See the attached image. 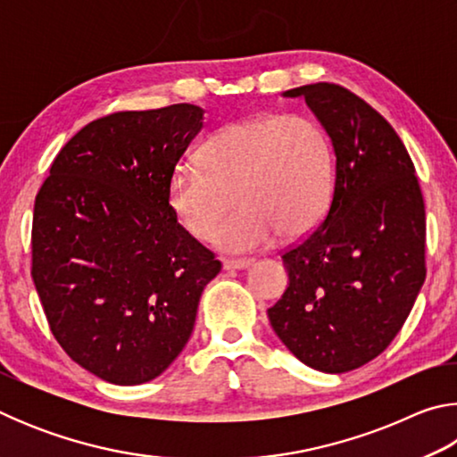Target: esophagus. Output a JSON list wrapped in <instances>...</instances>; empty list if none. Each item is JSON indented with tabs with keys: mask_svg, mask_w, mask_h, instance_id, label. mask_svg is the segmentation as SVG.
I'll list each match as a JSON object with an SVG mask.
<instances>
[{
	"mask_svg": "<svg viewBox=\"0 0 457 457\" xmlns=\"http://www.w3.org/2000/svg\"><path fill=\"white\" fill-rule=\"evenodd\" d=\"M252 266V260H226L223 270H245Z\"/></svg>",
	"mask_w": 457,
	"mask_h": 457,
	"instance_id": "1",
	"label": "esophagus"
}]
</instances>
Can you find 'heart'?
<instances>
[{
	"instance_id": "1",
	"label": "heart",
	"mask_w": 457,
	"mask_h": 457,
	"mask_svg": "<svg viewBox=\"0 0 457 457\" xmlns=\"http://www.w3.org/2000/svg\"><path fill=\"white\" fill-rule=\"evenodd\" d=\"M335 151L319 120L303 114H262L231 122L179 163L167 183V204L193 237L207 239L235 195L240 210L213 235L223 252H252L311 234L328 210Z\"/></svg>"
}]
</instances>
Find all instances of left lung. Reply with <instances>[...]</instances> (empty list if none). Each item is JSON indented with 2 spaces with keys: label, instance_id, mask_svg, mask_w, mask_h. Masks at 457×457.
<instances>
[{
  "label": "left lung",
  "instance_id": "1",
  "mask_svg": "<svg viewBox=\"0 0 457 457\" xmlns=\"http://www.w3.org/2000/svg\"><path fill=\"white\" fill-rule=\"evenodd\" d=\"M282 96L306 100L337 171L320 226L282 253L290 284L268 319L304 365L346 373L389 346L421 290L423 195L405 145L365 100L328 82Z\"/></svg>",
  "mask_w": 457,
  "mask_h": 457
}]
</instances>
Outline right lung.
Instances as JSON below:
<instances>
[{"label": "right lung", "instance_id": "add662e5", "mask_svg": "<svg viewBox=\"0 0 457 457\" xmlns=\"http://www.w3.org/2000/svg\"><path fill=\"white\" fill-rule=\"evenodd\" d=\"M201 129L195 104L92 120L36 195L32 278L46 319L68 357L103 381L163 373L221 270L167 204L169 175Z\"/></svg>", "mask_w": 457, "mask_h": 457}]
</instances>
